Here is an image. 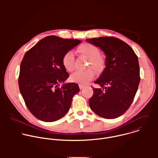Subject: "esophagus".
Masks as SVG:
<instances>
[{"label": "esophagus", "instance_id": "34e87169", "mask_svg": "<svg viewBox=\"0 0 158 158\" xmlns=\"http://www.w3.org/2000/svg\"><path fill=\"white\" fill-rule=\"evenodd\" d=\"M79 89H82L83 88L85 87V85H82V84H79Z\"/></svg>", "mask_w": 158, "mask_h": 158}]
</instances>
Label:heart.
<instances>
[{"mask_svg": "<svg viewBox=\"0 0 158 158\" xmlns=\"http://www.w3.org/2000/svg\"><path fill=\"white\" fill-rule=\"evenodd\" d=\"M79 51L87 59V70L84 71H76L70 76L71 82L79 84H85L94 77V73L99 74L105 68V60L100 56V51L96 46L89 43H84L79 48ZM74 53L73 51L66 52L62 59L63 66L68 71L72 72L74 69Z\"/></svg>", "mask_w": 158, "mask_h": 158, "instance_id": "1", "label": "heart"}]
</instances>
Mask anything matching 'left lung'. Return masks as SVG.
<instances>
[{
  "label": "left lung",
  "mask_w": 158,
  "mask_h": 158,
  "mask_svg": "<svg viewBox=\"0 0 158 158\" xmlns=\"http://www.w3.org/2000/svg\"><path fill=\"white\" fill-rule=\"evenodd\" d=\"M86 41L106 54V67L94 82L101 88H94L89 104L92 110L105 119L119 117L129 109L140 82L137 55L125 42L114 37L87 39Z\"/></svg>",
  "instance_id": "obj_1"
}]
</instances>
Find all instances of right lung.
Instances as JSON below:
<instances>
[{"label": "right lung", "mask_w": 158, "mask_h": 158, "mask_svg": "<svg viewBox=\"0 0 158 158\" xmlns=\"http://www.w3.org/2000/svg\"><path fill=\"white\" fill-rule=\"evenodd\" d=\"M81 41L49 35L25 54L19 76V87L29 111L44 122H54L69 111L73 96L79 93L76 83L59 87L69 77L63 66L64 54Z\"/></svg>", "instance_id": "obj_1"}]
</instances>
